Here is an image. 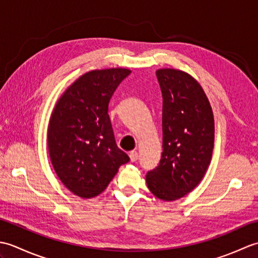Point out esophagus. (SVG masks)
<instances>
[{
    "instance_id": "obj_1",
    "label": "esophagus",
    "mask_w": 258,
    "mask_h": 258,
    "mask_svg": "<svg viewBox=\"0 0 258 258\" xmlns=\"http://www.w3.org/2000/svg\"><path fill=\"white\" fill-rule=\"evenodd\" d=\"M130 158H131V161H132V162L138 161V158H139V153L136 152V151L130 152Z\"/></svg>"
}]
</instances>
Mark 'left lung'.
I'll list each match as a JSON object with an SVG mask.
<instances>
[{
    "mask_svg": "<svg viewBox=\"0 0 258 258\" xmlns=\"http://www.w3.org/2000/svg\"><path fill=\"white\" fill-rule=\"evenodd\" d=\"M163 96V153L146 175L157 199L172 202L200 184L211 164L215 124L211 103L201 84L180 70L156 71Z\"/></svg>",
    "mask_w": 258,
    "mask_h": 258,
    "instance_id": "1",
    "label": "left lung"
}]
</instances>
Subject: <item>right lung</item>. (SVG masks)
<instances>
[{
    "instance_id": "right-lung-1",
    "label": "right lung",
    "mask_w": 258,
    "mask_h": 258,
    "mask_svg": "<svg viewBox=\"0 0 258 258\" xmlns=\"http://www.w3.org/2000/svg\"><path fill=\"white\" fill-rule=\"evenodd\" d=\"M131 70H94L81 75L59 96L47 127V146L57 177L70 191L92 199L107 187L130 157L119 150L108 103Z\"/></svg>"
}]
</instances>
